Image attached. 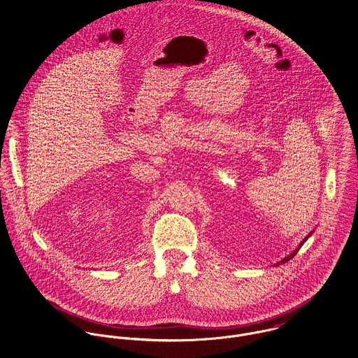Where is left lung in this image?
I'll return each mask as SVG.
<instances>
[{"instance_id":"left-lung-1","label":"left lung","mask_w":358,"mask_h":358,"mask_svg":"<svg viewBox=\"0 0 358 358\" xmlns=\"http://www.w3.org/2000/svg\"><path fill=\"white\" fill-rule=\"evenodd\" d=\"M313 233H314V230H311V231H310V233H308V234H307L306 237H305V238H303V240H302V243H301V244H299V245H298V247H296V248H295V250H294V251H292V252H291V254H289V255L285 256V257H284V259H281V260H280V262H278V263H275V264H274V266H280V264H282V263H287V262H288V260H291V259H292V257H294V256H295V255H296V254H298V251H299V250H301V248H302V245H303V244H305V243H306L307 238H308V237H310V236H311V234H313Z\"/></svg>"}]
</instances>
